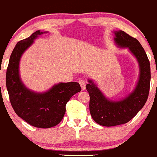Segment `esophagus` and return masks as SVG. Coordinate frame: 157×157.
I'll return each mask as SVG.
<instances>
[{
	"instance_id": "obj_1",
	"label": "esophagus",
	"mask_w": 157,
	"mask_h": 157,
	"mask_svg": "<svg viewBox=\"0 0 157 157\" xmlns=\"http://www.w3.org/2000/svg\"><path fill=\"white\" fill-rule=\"evenodd\" d=\"M79 84H80L81 89L84 90L86 89V82L83 80H80L79 81Z\"/></svg>"
}]
</instances>
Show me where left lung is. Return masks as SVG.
<instances>
[{"label":"left lung","instance_id":"1","mask_svg":"<svg viewBox=\"0 0 157 157\" xmlns=\"http://www.w3.org/2000/svg\"><path fill=\"white\" fill-rule=\"evenodd\" d=\"M114 33V40L118 46L127 47L136 58L140 67V76L134 92L119 101L107 99L94 82L89 81L86 89L90 96V113L96 123L104 126L121 125L132 119L147 102L150 89V63L142 46L138 40L123 31H115Z\"/></svg>","mask_w":157,"mask_h":157}]
</instances>
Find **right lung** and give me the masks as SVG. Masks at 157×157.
<instances>
[{
  "instance_id": "obj_1",
  "label": "right lung",
  "mask_w": 157,
  "mask_h": 157,
  "mask_svg": "<svg viewBox=\"0 0 157 157\" xmlns=\"http://www.w3.org/2000/svg\"><path fill=\"white\" fill-rule=\"evenodd\" d=\"M42 33L37 31L17 43L10 55L6 80L10 104L16 114L30 125L48 128L61 121L66 104L75 94L81 91V88L76 82L60 83L46 93L37 94L23 84L18 73L21 56L33 40Z\"/></svg>"
}]
</instances>
